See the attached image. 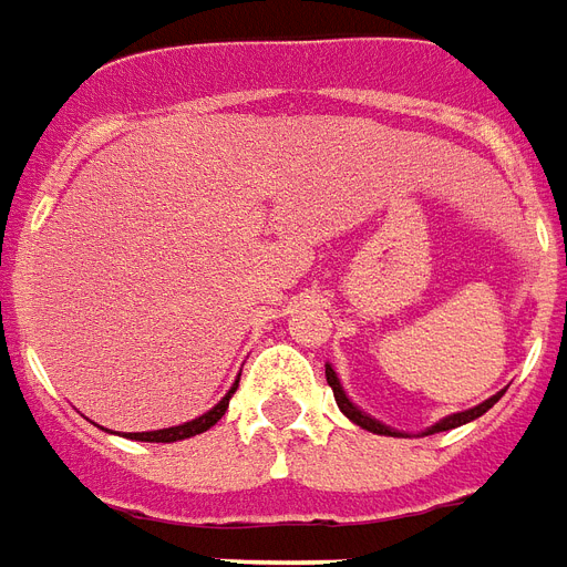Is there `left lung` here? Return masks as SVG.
I'll return each mask as SVG.
<instances>
[{
  "label": "left lung",
  "instance_id": "8db88e82",
  "mask_svg": "<svg viewBox=\"0 0 567 567\" xmlns=\"http://www.w3.org/2000/svg\"><path fill=\"white\" fill-rule=\"evenodd\" d=\"M327 384L333 388V396H337V405H339V412L346 414L348 421H354L358 426H363V430H369V433H379V435H400V433H393L390 426H384V423L379 421H372L369 414H363L354 405V402L348 400L346 396V390L339 388V379H337V372H333V367H327ZM498 396L502 393H496V396H489L486 402H481V405H475V409H468V412H460V414H451V417H444V421H439L435 426H430V433H444V430H454V426H463V423L468 421H475V417H481L484 412H489L493 405L498 402Z\"/></svg>",
  "mask_w": 567,
  "mask_h": 567
}]
</instances>
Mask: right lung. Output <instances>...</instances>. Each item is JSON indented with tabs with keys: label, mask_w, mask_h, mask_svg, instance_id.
Instances as JSON below:
<instances>
[{
	"label": "right lung",
	"mask_w": 567,
	"mask_h": 567,
	"mask_svg": "<svg viewBox=\"0 0 567 567\" xmlns=\"http://www.w3.org/2000/svg\"><path fill=\"white\" fill-rule=\"evenodd\" d=\"M234 390H237V384L228 390V396H221V402L216 409H209L207 414H200L195 421L179 423V426H171V430H155V433H128V439H137V442H179V439H192V435L207 433L209 426L216 421H221V414L228 412V400Z\"/></svg>",
	"instance_id": "right-lung-1"
}]
</instances>
